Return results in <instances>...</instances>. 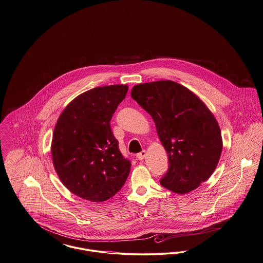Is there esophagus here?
<instances>
[{"mask_svg": "<svg viewBox=\"0 0 263 263\" xmlns=\"http://www.w3.org/2000/svg\"><path fill=\"white\" fill-rule=\"evenodd\" d=\"M146 155H147V152L146 151H142L140 152L137 155V158L140 161H143L145 158H146Z\"/></svg>", "mask_w": 263, "mask_h": 263, "instance_id": "1", "label": "esophagus"}]
</instances>
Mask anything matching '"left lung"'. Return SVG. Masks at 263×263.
<instances>
[{
  "instance_id": "8db88e82",
  "label": "left lung",
  "mask_w": 263,
  "mask_h": 263,
  "mask_svg": "<svg viewBox=\"0 0 263 263\" xmlns=\"http://www.w3.org/2000/svg\"><path fill=\"white\" fill-rule=\"evenodd\" d=\"M131 97L150 114L167 153L170 167L163 187L186 194L212 175L223 149L221 129L207 105L173 81L133 87Z\"/></svg>"
}]
</instances>
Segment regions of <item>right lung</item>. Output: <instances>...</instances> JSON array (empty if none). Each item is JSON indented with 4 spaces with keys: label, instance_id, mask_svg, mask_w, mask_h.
I'll return each instance as SVG.
<instances>
[{
    "label": "right lung",
    "instance_id": "add662e5",
    "mask_svg": "<svg viewBox=\"0 0 263 263\" xmlns=\"http://www.w3.org/2000/svg\"><path fill=\"white\" fill-rule=\"evenodd\" d=\"M128 87L91 88L72 100L53 132L51 155L61 182L77 196L102 202L114 196L130 173L131 163L118 149L109 121Z\"/></svg>",
    "mask_w": 263,
    "mask_h": 263
}]
</instances>
